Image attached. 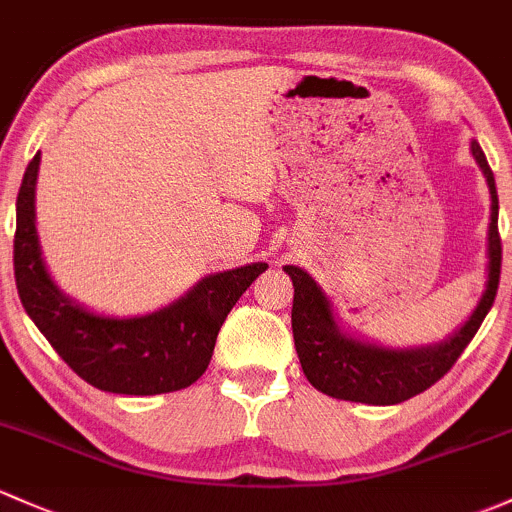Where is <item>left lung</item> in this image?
Wrapping results in <instances>:
<instances>
[{
    "label": "left lung",
    "mask_w": 512,
    "mask_h": 512,
    "mask_svg": "<svg viewBox=\"0 0 512 512\" xmlns=\"http://www.w3.org/2000/svg\"><path fill=\"white\" fill-rule=\"evenodd\" d=\"M471 153L486 175L491 190V227H488V283L469 322L447 342L415 349H390L344 334L334 322L332 305L320 285L298 266H285L293 280V339L300 366L307 381L322 393L339 400L366 405H395L422 393L456 364L483 317L493 307L500 280V234H498V192L493 170L488 166L478 141H471Z\"/></svg>",
    "instance_id": "left-lung-1"
}]
</instances>
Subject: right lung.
I'll return each mask as SVG.
<instances>
[{"label":"right lung","instance_id":"1","mask_svg":"<svg viewBox=\"0 0 512 512\" xmlns=\"http://www.w3.org/2000/svg\"><path fill=\"white\" fill-rule=\"evenodd\" d=\"M26 168L16 197L14 278L24 310L75 373L119 395H158L188 388L207 371L214 342L236 300L268 263L202 278L185 298L144 317H104L65 298L48 276L36 234V175Z\"/></svg>","mask_w":512,"mask_h":512}]
</instances>
